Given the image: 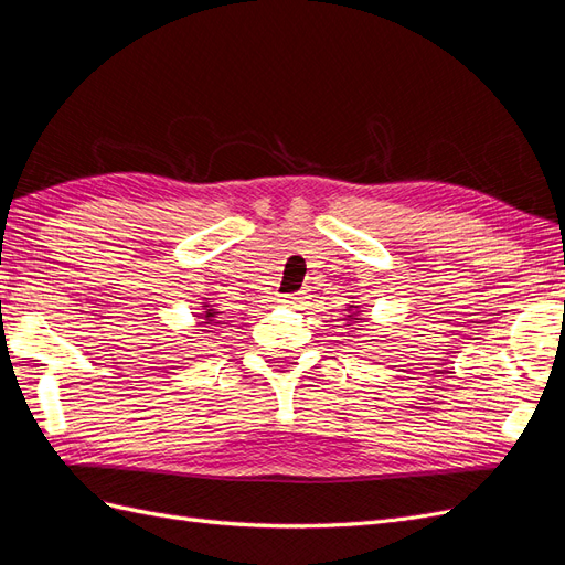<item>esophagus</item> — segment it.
<instances>
[{
  "instance_id": "1",
  "label": "esophagus",
  "mask_w": 565,
  "mask_h": 565,
  "mask_svg": "<svg viewBox=\"0 0 565 565\" xmlns=\"http://www.w3.org/2000/svg\"><path fill=\"white\" fill-rule=\"evenodd\" d=\"M280 303H285V306H299V303H301V297H299V295H285V297L280 299Z\"/></svg>"
}]
</instances>
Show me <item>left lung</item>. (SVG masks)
Returning a JSON list of instances; mask_svg holds the SVG:
<instances>
[{
	"mask_svg": "<svg viewBox=\"0 0 565 565\" xmlns=\"http://www.w3.org/2000/svg\"><path fill=\"white\" fill-rule=\"evenodd\" d=\"M347 311H349V313H347V318H344V320H347L349 324H358V322H363V320H365V318L361 316V309H358L355 303H349V306H347Z\"/></svg>",
	"mask_w": 565,
	"mask_h": 565,
	"instance_id": "left-lung-1",
	"label": "left lung"
}]
</instances>
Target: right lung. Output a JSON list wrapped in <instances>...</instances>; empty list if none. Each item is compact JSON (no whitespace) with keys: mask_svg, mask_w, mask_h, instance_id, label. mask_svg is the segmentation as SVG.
Instances as JSON below:
<instances>
[{"mask_svg":"<svg viewBox=\"0 0 565 565\" xmlns=\"http://www.w3.org/2000/svg\"><path fill=\"white\" fill-rule=\"evenodd\" d=\"M198 318H200V328H210V324L218 318V311L216 309H212L210 303H204V309H202V313H198Z\"/></svg>","mask_w":565,"mask_h":565,"instance_id":"obj_1","label":"right lung"}]
</instances>
